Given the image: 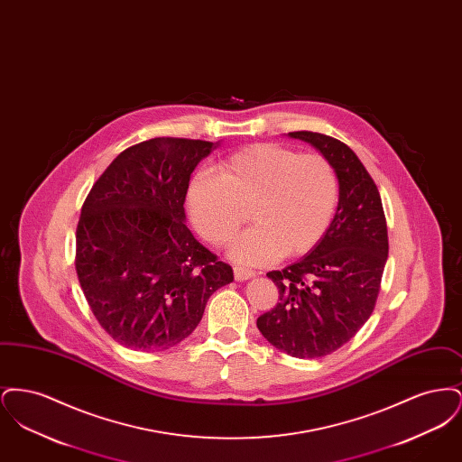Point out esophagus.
<instances>
[{"label":"esophagus","instance_id":"obj_1","mask_svg":"<svg viewBox=\"0 0 462 462\" xmlns=\"http://www.w3.org/2000/svg\"><path fill=\"white\" fill-rule=\"evenodd\" d=\"M256 273H254V270H251V268H244V266H234V277H236V281H247V279H251V277H254Z\"/></svg>","mask_w":462,"mask_h":462}]
</instances>
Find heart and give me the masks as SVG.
<instances>
[{
	"label": "heart",
	"instance_id": "obj_1",
	"mask_svg": "<svg viewBox=\"0 0 462 462\" xmlns=\"http://www.w3.org/2000/svg\"><path fill=\"white\" fill-rule=\"evenodd\" d=\"M337 176L320 154L253 143L200 171L187 187V211L199 234L225 245L247 218L254 225L232 245L242 263L294 258L322 239L337 204Z\"/></svg>",
	"mask_w": 462,
	"mask_h": 462
}]
</instances>
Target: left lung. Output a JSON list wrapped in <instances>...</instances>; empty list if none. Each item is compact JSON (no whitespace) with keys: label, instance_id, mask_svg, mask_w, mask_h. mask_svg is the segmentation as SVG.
<instances>
[{"label":"left lung","instance_id":"obj_1","mask_svg":"<svg viewBox=\"0 0 462 462\" xmlns=\"http://www.w3.org/2000/svg\"><path fill=\"white\" fill-rule=\"evenodd\" d=\"M324 155L339 202L324 237L298 263L268 272L279 303L258 317L264 339L296 358H320L369 320L388 260V228L373 178L352 149L322 133L292 132Z\"/></svg>","mask_w":462,"mask_h":462}]
</instances>
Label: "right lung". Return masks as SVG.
Wrapping results in <instances>:
<instances>
[{
  "label": "right lung",
  "mask_w": 462,
  "mask_h": 462,
  "mask_svg": "<svg viewBox=\"0 0 462 462\" xmlns=\"http://www.w3.org/2000/svg\"><path fill=\"white\" fill-rule=\"evenodd\" d=\"M213 142L159 136L123 151L93 183L76 228V272L119 345L162 352L198 328L230 264L185 225L190 175Z\"/></svg>",
  "instance_id": "1"
}]
</instances>
